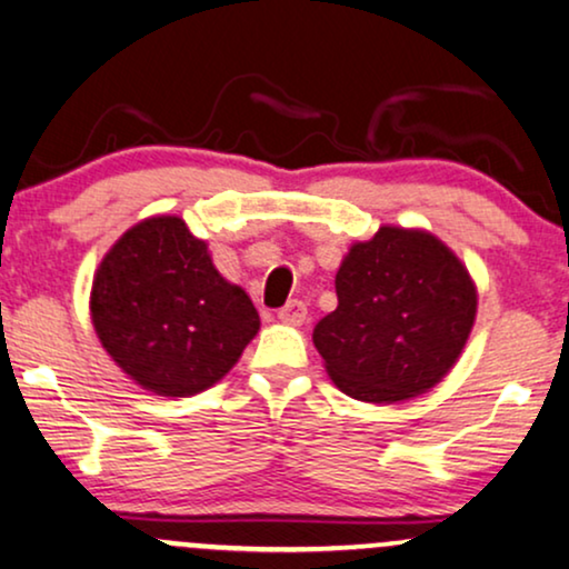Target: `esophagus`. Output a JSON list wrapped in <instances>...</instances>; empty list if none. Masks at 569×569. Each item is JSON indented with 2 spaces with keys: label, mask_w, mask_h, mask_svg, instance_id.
<instances>
[{
  "label": "esophagus",
  "mask_w": 569,
  "mask_h": 569,
  "mask_svg": "<svg viewBox=\"0 0 569 569\" xmlns=\"http://www.w3.org/2000/svg\"><path fill=\"white\" fill-rule=\"evenodd\" d=\"M278 320L286 326H302L307 320V305L299 302V299H291L289 305L278 310Z\"/></svg>",
  "instance_id": "obj_1"
}]
</instances>
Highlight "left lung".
Listing matches in <instances>:
<instances>
[{
  "mask_svg": "<svg viewBox=\"0 0 569 569\" xmlns=\"http://www.w3.org/2000/svg\"><path fill=\"white\" fill-rule=\"evenodd\" d=\"M339 307L312 331L331 381L392 406L440 385L477 318V286L450 246L421 228L381 224L337 272Z\"/></svg>",
  "mask_w": 569,
  "mask_h": 569,
  "instance_id": "obj_1",
  "label": "left lung"
}]
</instances>
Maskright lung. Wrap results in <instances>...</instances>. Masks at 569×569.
Segmentation results:
<instances>
[{"instance_id": "right-lung-1", "label": "right lung", "mask_w": 569, "mask_h": 569, "mask_svg": "<svg viewBox=\"0 0 569 569\" xmlns=\"http://www.w3.org/2000/svg\"><path fill=\"white\" fill-rule=\"evenodd\" d=\"M89 315L102 350L161 397L214 387L259 331L241 286L219 276L209 243L182 217H148L102 257Z\"/></svg>"}]
</instances>
